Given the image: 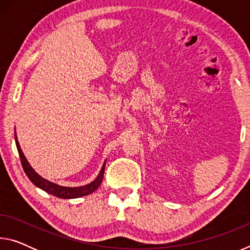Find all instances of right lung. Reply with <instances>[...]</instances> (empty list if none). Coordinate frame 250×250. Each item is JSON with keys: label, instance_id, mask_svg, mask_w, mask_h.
<instances>
[{"label": "right lung", "instance_id": "right-lung-1", "mask_svg": "<svg viewBox=\"0 0 250 250\" xmlns=\"http://www.w3.org/2000/svg\"><path fill=\"white\" fill-rule=\"evenodd\" d=\"M15 143H16V147H18L23 170L25 172V174L27 175L29 181H31L33 184H35L37 188H42L43 191L47 192L48 194H52V195H54V196L59 197V198H77L80 196L88 195V194H91L92 192H95L96 189L100 186L101 182H103L105 162L104 163L103 168H101L99 175L97 176V179L94 182H91L90 184L80 186V188H65V186H59L57 184H54V183H52V182H49L47 180L43 179L42 176H40L35 171L33 170L32 167L29 166V163L27 162L26 158L24 156L22 149H21V146L19 145L18 139H16V133H15Z\"/></svg>", "mask_w": 250, "mask_h": 250}]
</instances>
